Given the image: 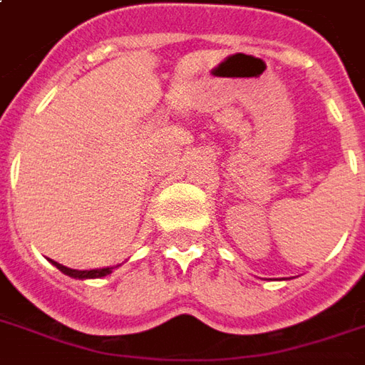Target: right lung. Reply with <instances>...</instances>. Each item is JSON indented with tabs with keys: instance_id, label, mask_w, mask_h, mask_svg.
<instances>
[{
	"instance_id": "1",
	"label": "right lung",
	"mask_w": 365,
	"mask_h": 365,
	"mask_svg": "<svg viewBox=\"0 0 365 365\" xmlns=\"http://www.w3.org/2000/svg\"><path fill=\"white\" fill-rule=\"evenodd\" d=\"M53 266H57L63 274H67V276H71V278H101V276H107V274L113 272V268H97V270H73V268H67V266H63V264L55 262L51 260Z\"/></svg>"
}]
</instances>
